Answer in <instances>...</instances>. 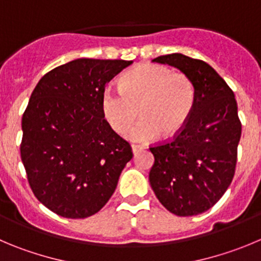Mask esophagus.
<instances>
[{"label": "esophagus", "instance_id": "1", "mask_svg": "<svg viewBox=\"0 0 261 261\" xmlns=\"http://www.w3.org/2000/svg\"><path fill=\"white\" fill-rule=\"evenodd\" d=\"M131 148H133L134 154H136V153H138L139 150H142V149H143L142 145H136V144H133V145H131Z\"/></svg>", "mask_w": 261, "mask_h": 261}]
</instances>
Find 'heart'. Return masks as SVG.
<instances>
[{
  "instance_id": "b5f03b06",
  "label": "heart",
  "mask_w": 261,
  "mask_h": 261,
  "mask_svg": "<svg viewBox=\"0 0 261 261\" xmlns=\"http://www.w3.org/2000/svg\"><path fill=\"white\" fill-rule=\"evenodd\" d=\"M196 106V87L188 75L158 64H140L123 74L119 90L107 87L101 94V112L112 130L128 131L135 142H150L164 134L171 139L188 123Z\"/></svg>"
}]
</instances>
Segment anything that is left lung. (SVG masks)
<instances>
[{"label": "left lung", "mask_w": 261, "mask_h": 261, "mask_svg": "<svg viewBox=\"0 0 261 261\" xmlns=\"http://www.w3.org/2000/svg\"><path fill=\"white\" fill-rule=\"evenodd\" d=\"M153 62L188 75L196 87V106L179 135L149 148L154 155L150 187L170 213L199 215L223 197L234 176L242 131L237 101L232 89L203 60L170 54Z\"/></svg>", "instance_id": "obj_1"}]
</instances>
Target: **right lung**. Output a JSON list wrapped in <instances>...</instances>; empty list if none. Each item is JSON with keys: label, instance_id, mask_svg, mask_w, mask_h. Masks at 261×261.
<instances>
[{"label": "right lung", "instance_id": "1", "mask_svg": "<svg viewBox=\"0 0 261 261\" xmlns=\"http://www.w3.org/2000/svg\"><path fill=\"white\" fill-rule=\"evenodd\" d=\"M130 60L75 59L46 73L23 114L20 155L32 192L63 218L100 211L133 158L101 112L107 84Z\"/></svg>", "mask_w": 261, "mask_h": 261}]
</instances>
